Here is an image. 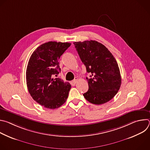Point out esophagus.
Listing matches in <instances>:
<instances>
[{
  "instance_id": "esophagus-1",
  "label": "esophagus",
  "mask_w": 150,
  "mask_h": 150,
  "mask_svg": "<svg viewBox=\"0 0 150 150\" xmlns=\"http://www.w3.org/2000/svg\"><path fill=\"white\" fill-rule=\"evenodd\" d=\"M78 80V78L77 77H75V79H74V81H73V83H74V84H75V83L77 82Z\"/></svg>"
}]
</instances>
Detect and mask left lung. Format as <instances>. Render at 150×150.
<instances>
[{"label":"left lung","instance_id":"obj_1","mask_svg":"<svg viewBox=\"0 0 150 150\" xmlns=\"http://www.w3.org/2000/svg\"><path fill=\"white\" fill-rule=\"evenodd\" d=\"M80 59L91 74L86 78L88 90L83 94L94 104H102L112 99L121 85L118 64L111 52L100 42L94 40L74 42Z\"/></svg>","mask_w":150,"mask_h":150}]
</instances>
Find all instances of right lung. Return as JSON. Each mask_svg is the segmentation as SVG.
Returning <instances> with one entry per match:
<instances>
[{"label":"right lung","instance_id":"1","mask_svg":"<svg viewBox=\"0 0 150 150\" xmlns=\"http://www.w3.org/2000/svg\"><path fill=\"white\" fill-rule=\"evenodd\" d=\"M69 42L49 41L40 45L31 54L26 71V81L32 98L45 108L57 109L68 98L71 85L53 78L60 71L59 59L71 46Z\"/></svg>","mask_w":150,"mask_h":150}]
</instances>
